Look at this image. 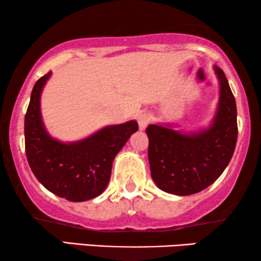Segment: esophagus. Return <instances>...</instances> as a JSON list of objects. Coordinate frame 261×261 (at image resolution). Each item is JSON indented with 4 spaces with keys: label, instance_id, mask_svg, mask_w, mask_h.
<instances>
[{
    "label": "esophagus",
    "instance_id": "1",
    "mask_svg": "<svg viewBox=\"0 0 261 261\" xmlns=\"http://www.w3.org/2000/svg\"><path fill=\"white\" fill-rule=\"evenodd\" d=\"M137 120H138V123H139V127H140V129H145V128L148 126V123L151 122V115L147 113H141L138 115Z\"/></svg>",
    "mask_w": 261,
    "mask_h": 261
}]
</instances>
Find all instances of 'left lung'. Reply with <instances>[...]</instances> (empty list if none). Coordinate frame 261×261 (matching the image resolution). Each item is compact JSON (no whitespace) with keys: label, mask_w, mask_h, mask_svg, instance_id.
I'll use <instances>...</instances> for the list:
<instances>
[{"label":"left lung","mask_w":261,"mask_h":261,"mask_svg":"<svg viewBox=\"0 0 261 261\" xmlns=\"http://www.w3.org/2000/svg\"><path fill=\"white\" fill-rule=\"evenodd\" d=\"M220 80L219 108L212 126L196 134L149 124L148 160L151 176L159 189L188 196L204 190L219 178L233 156L238 140L237 103L224 72Z\"/></svg>","instance_id":"1"}]
</instances>
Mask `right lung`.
Instances as JSON below:
<instances>
[{
  "label": "right lung",
  "instance_id": "add662e5",
  "mask_svg": "<svg viewBox=\"0 0 261 261\" xmlns=\"http://www.w3.org/2000/svg\"><path fill=\"white\" fill-rule=\"evenodd\" d=\"M51 72L39 78L24 116V148L31 170L48 191L71 202L101 195L109 183L113 160L139 129L137 121L108 126L84 140L63 144L46 132L40 94Z\"/></svg>",
  "mask_w": 261,
  "mask_h": 261
}]
</instances>
